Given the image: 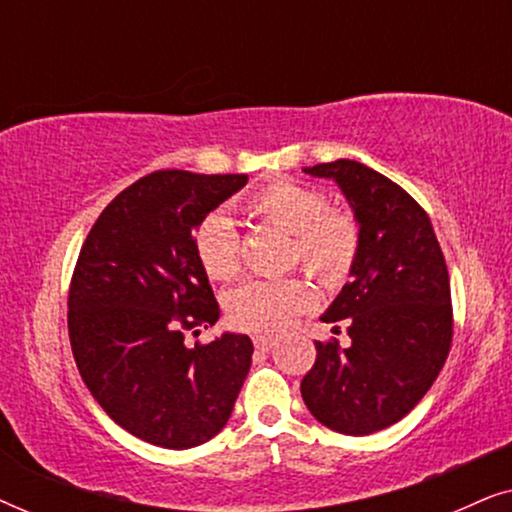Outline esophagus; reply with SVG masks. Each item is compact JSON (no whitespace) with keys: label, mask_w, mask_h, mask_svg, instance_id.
Returning <instances> with one entry per match:
<instances>
[{"label":"esophagus","mask_w":512,"mask_h":512,"mask_svg":"<svg viewBox=\"0 0 512 512\" xmlns=\"http://www.w3.org/2000/svg\"><path fill=\"white\" fill-rule=\"evenodd\" d=\"M254 345L263 349V352H268V349L277 345V338H272V335H254Z\"/></svg>","instance_id":"1"}]
</instances>
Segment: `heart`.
<instances>
[{"mask_svg":"<svg viewBox=\"0 0 512 512\" xmlns=\"http://www.w3.org/2000/svg\"><path fill=\"white\" fill-rule=\"evenodd\" d=\"M244 212L291 235L293 261L321 284L345 282L361 249L359 221L345 209L326 207L317 188L272 181L244 200ZM195 256L212 279L228 282L240 272V233L223 212L207 214L193 233ZM312 303V289L300 277L249 279L226 298L230 324L242 331L272 333Z\"/></svg>","mask_w":512,"mask_h":512,"instance_id":"heart-1","label":"heart"}]
</instances>
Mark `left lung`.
I'll return each instance as SVG.
<instances>
[{
	"mask_svg": "<svg viewBox=\"0 0 512 512\" xmlns=\"http://www.w3.org/2000/svg\"><path fill=\"white\" fill-rule=\"evenodd\" d=\"M340 186L361 228L349 277L321 321H340L352 340L314 342L317 361L300 394L317 422L368 436L422 401L452 345V298L445 256L429 214L401 186L356 160L303 167Z\"/></svg>",
	"mask_w": 512,
	"mask_h": 512,
	"instance_id": "1",
	"label": "left lung"
}]
</instances>
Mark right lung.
Here are the masks:
<instances>
[{
  "label": "right lung",
  "mask_w": 512,
  "mask_h": 512,
  "mask_svg": "<svg viewBox=\"0 0 512 512\" xmlns=\"http://www.w3.org/2000/svg\"><path fill=\"white\" fill-rule=\"evenodd\" d=\"M244 184L247 174H146L104 207L76 261L67 300L76 368L102 410L151 445L188 450L214 438L251 368L249 335L184 342L221 314L193 233Z\"/></svg>",
  "instance_id": "obj_1"
}]
</instances>
